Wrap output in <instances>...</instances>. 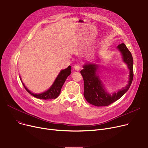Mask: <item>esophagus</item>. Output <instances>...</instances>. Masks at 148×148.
Listing matches in <instances>:
<instances>
[{"label":"esophagus","mask_w":148,"mask_h":148,"mask_svg":"<svg viewBox=\"0 0 148 148\" xmlns=\"http://www.w3.org/2000/svg\"><path fill=\"white\" fill-rule=\"evenodd\" d=\"M74 69L76 70V71H79L80 69V66L79 64H77V65H75L74 66Z\"/></svg>","instance_id":"1"}]
</instances>
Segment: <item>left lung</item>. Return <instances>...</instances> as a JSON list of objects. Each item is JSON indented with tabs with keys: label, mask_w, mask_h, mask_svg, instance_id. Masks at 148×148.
Here are the masks:
<instances>
[{
	"label": "left lung",
	"mask_w": 148,
	"mask_h": 148,
	"mask_svg": "<svg viewBox=\"0 0 148 148\" xmlns=\"http://www.w3.org/2000/svg\"><path fill=\"white\" fill-rule=\"evenodd\" d=\"M121 51L123 62L127 64L130 69V79L128 84L125 88L111 95L106 92L105 88L100 80L97 70L98 66L95 64H85L80 71L84 81V97L87 101L97 107L107 106L121 98L129 89L133 79V59L131 52L125 44L122 43L117 47Z\"/></svg>",
	"instance_id": "8db88e82"
}]
</instances>
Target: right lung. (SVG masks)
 Segmentation results:
<instances>
[{"instance_id": "obj_1", "label": "right lung", "mask_w": 148, "mask_h": 148, "mask_svg": "<svg viewBox=\"0 0 148 148\" xmlns=\"http://www.w3.org/2000/svg\"><path fill=\"white\" fill-rule=\"evenodd\" d=\"M71 66H69L67 68L62 70L60 71V73L58 75L57 78L56 79L55 81L54 82L52 86L47 91L41 93V94H34V93L31 92L25 86V84L23 83V86L25 87V89L29 93L30 95L35 97L36 98L41 99H55L56 98L59 94H60V90L62 89V86H63L67 77L71 74ZM21 80V78H20Z\"/></svg>"}]
</instances>
